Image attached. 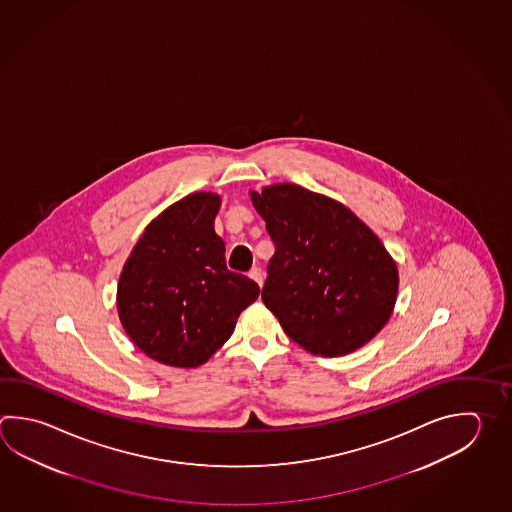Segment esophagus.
Listing matches in <instances>:
<instances>
[{"label":"esophagus","mask_w":512,"mask_h":512,"mask_svg":"<svg viewBox=\"0 0 512 512\" xmlns=\"http://www.w3.org/2000/svg\"><path fill=\"white\" fill-rule=\"evenodd\" d=\"M248 275H250V279L255 280L259 286H262V282H264V271H262L261 268H251Z\"/></svg>","instance_id":"1"}]
</instances>
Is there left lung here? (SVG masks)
I'll use <instances>...</instances> for the list:
<instances>
[{"label": "left lung", "instance_id": "obj_1", "mask_svg": "<svg viewBox=\"0 0 512 512\" xmlns=\"http://www.w3.org/2000/svg\"><path fill=\"white\" fill-rule=\"evenodd\" d=\"M275 244L262 302L313 355L362 348L395 308L398 270L377 235L344 204L280 183L251 192Z\"/></svg>", "mask_w": 512, "mask_h": 512}]
</instances>
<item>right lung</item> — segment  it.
Masks as SVG:
<instances>
[{
	"label": "right lung",
	"mask_w": 512,
	"mask_h": 512,
	"mask_svg": "<svg viewBox=\"0 0 512 512\" xmlns=\"http://www.w3.org/2000/svg\"><path fill=\"white\" fill-rule=\"evenodd\" d=\"M221 197L195 192L145 228L117 284V313L145 355L172 367H197L232 337L257 282L226 268L213 230Z\"/></svg>",
	"instance_id": "add662e5"
}]
</instances>
